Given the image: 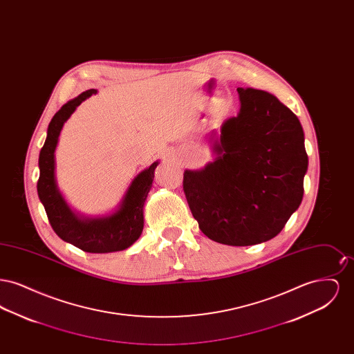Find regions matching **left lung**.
I'll list each match as a JSON object with an SVG mask.
<instances>
[{
    "mask_svg": "<svg viewBox=\"0 0 354 354\" xmlns=\"http://www.w3.org/2000/svg\"><path fill=\"white\" fill-rule=\"evenodd\" d=\"M240 111L214 145L215 162L185 171L183 191L203 234L227 245L279 235L301 204L308 155L299 118L270 93L239 87Z\"/></svg>",
    "mask_w": 354,
    "mask_h": 354,
    "instance_id": "left-lung-1",
    "label": "left lung"
}]
</instances>
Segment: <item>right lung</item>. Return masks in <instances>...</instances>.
<instances>
[{
	"instance_id": "obj_1",
	"label": "right lung",
	"mask_w": 354,
	"mask_h": 354,
	"mask_svg": "<svg viewBox=\"0 0 354 354\" xmlns=\"http://www.w3.org/2000/svg\"><path fill=\"white\" fill-rule=\"evenodd\" d=\"M95 93V88L84 91L75 100L64 104L51 119L45 145L39 152L37 191L39 201L45 207L51 228L62 240L84 252H117L134 244L143 231V205L151 189L153 171L158 162L152 163L149 169L142 171L135 178L118 211L110 216L80 219L71 212L55 185L54 151L64 123L74 113L77 106Z\"/></svg>"
}]
</instances>
